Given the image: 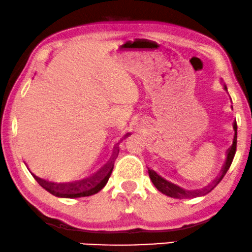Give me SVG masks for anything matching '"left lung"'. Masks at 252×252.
<instances>
[{
    "label": "left lung",
    "instance_id": "8db88e82",
    "mask_svg": "<svg viewBox=\"0 0 252 252\" xmlns=\"http://www.w3.org/2000/svg\"><path fill=\"white\" fill-rule=\"evenodd\" d=\"M225 89H227L226 86H225ZM233 127H234V131H235V133H234L233 144H232V146L227 150V158H226L225 164L222 165L220 175H219L217 178H216L214 182H212L211 185H208L207 187H204V189H202L187 190L185 189H183V187H180L178 185H176V184H173L171 182H169V180L164 179L162 176H160L158 173L155 172L154 170H148V175H150V178L152 180V183L154 184V186L157 187V189L160 190L161 193L165 194V195H168V196L175 197V198L195 197V196H202V195H205V194L210 193L211 190L214 189L215 187L221 182V179L224 178V176L226 175V172L228 171L229 166H231V164H232L234 155H235L236 140H237V126H236V123H234Z\"/></svg>",
    "mask_w": 252,
    "mask_h": 252
}]
</instances>
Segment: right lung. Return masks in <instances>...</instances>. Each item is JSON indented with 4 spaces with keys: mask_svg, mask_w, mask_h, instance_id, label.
I'll list each match as a JSON object with an SVG mask.
<instances>
[{
    "mask_svg": "<svg viewBox=\"0 0 252 252\" xmlns=\"http://www.w3.org/2000/svg\"><path fill=\"white\" fill-rule=\"evenodd\" d=\"M119 155V150L114 153L112 161L109 164L102 170V171L95 173L94 177L82 180H76V182L72 183H50L47 180L40 178V177L34 176V178L37 180V183L43 187L45 190L51 193L52 195L58 197H67V198H76V197H83V196H90L94 194L98 193L99 190L104 189L106 184H107L111 173L114 168V162Z\"/></svg>",
    "mask_w": 252,
    "mask_h": 252,
    "instance_id": "obj_1",
    "label": "right lung"
}]
</instances>
